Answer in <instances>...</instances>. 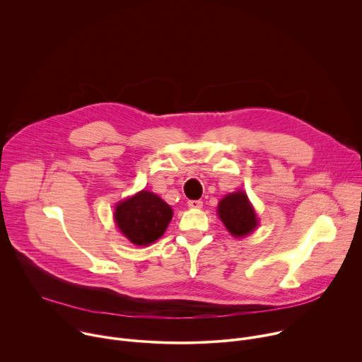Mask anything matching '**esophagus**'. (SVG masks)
I'll use <instances>...</instances> for the list:
<instances>
[{
  "label": "esophagus",
  "mask_w": 362,
  "mask_h": 362,
  "mask_svg": "<svg viewBox=\"0 0 362 362\" xmlns=\"http://www.w3.org/2000/svg\"><path fill=\"white\" fill-rule=\"evenodd\" d=\"M187 206H189V208H192V209H200L202 206H203V202L202 200H189Z\"/></svg>",
  "instance_id": "34e87169"
}]
</instances>
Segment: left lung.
Here are the masks:
<instances>
[{
	"label": "left lung",
	"instance_id": "8db88e82",
	"mask_svg": "<svg viewBox=\"0 0 362 362\" xmlns=\"http://www.w3.org/2000/svg\"><path fill=\"white\" fill-rule=\"evenodd\" d=\"M218 215L235 238L252 233L259 221L243 190L226 194L218 204Z\"/></svg>",
	"mask_w": 362,
	"mask_h": 362
}]
</instances>
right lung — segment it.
<instances>
[{
	"label": "right lung",
	"mask_w": 362,
	"mask_h": 362,
	"mask_svg": "<svg viewBox=\"0 0 362 362\" xmlns=\"http://www.w3.org/2000/svg\"><path fill=\"white\" fill-rule=\"evenodd\" d=\"M172 216L170 206L148 190H140L119 202L115 209V222L119 230L137 246L156 242L168 229Z\"/></svg>",
	"instance_id": "add662e5"
}]
</instances>
